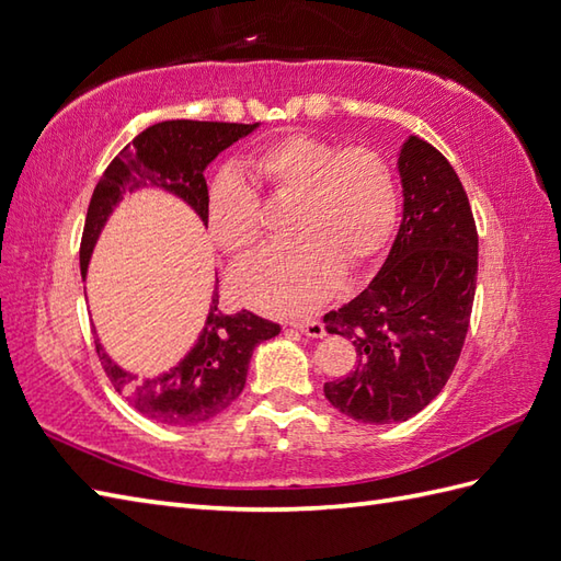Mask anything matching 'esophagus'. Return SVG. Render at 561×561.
Masks as SVG:
<instances>
[{"label": "esophagus", "mask_w": 561, "mask_h": 561, "mask_svg": "<svg viewBox=\"0 0 561 561\" xmlns=\"http://www.w3.org/2000/svg\"><path fill=\"white\" fill-rule=\"evenodd\" d=\"M291 328L308 334V336H316V340L324 334V324L320 320H296V322H291Z\"/></svg>", "instance_id": "esophagus-1"}]
</instances>
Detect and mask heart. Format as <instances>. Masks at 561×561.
Instances as JSON below:
<instances>
[{"mask_svg": "<svg viewBox=\"0 0 561 561\" xmlns=\"http://www.w3.org/2000/svg\"><path fill=\"white\" fill-rule=\"evenodd\" d=\"M260 191L291 203L289 245L267 249L231 277L241 304L270 316H304L336 291L344 267L356 272L385 253L397 227L394 167L375 148H340L312 134H289L245 164ZM207 229L219 249L243 255L263 233L255 191L233 174L207 188Z\"/></svg>", "mask_w": 561, "mask_h": 561, "instance_id": "obj_1", "label": "heart"}]
</instances>
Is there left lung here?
<instances>
[{
    "label": "left lung",
    "instance_id": "8db88e82",
    "mask_svg": "<svg viewBox=\"0 0 561 561\" xmlns=\"http://www.w3.org/2000/svg\"><path fill=\"white\" fill-rule=\"evenodd\" d=\"M403 219L382 270L324 316L356 346V366L324 382L334 409L360 423H401L433 401L461 356L478 275L471 203L445 154L409 136L399 154Z\"/></svg>",
    "mask_w": 561,
    "mask_h": 561
}]
</instances>
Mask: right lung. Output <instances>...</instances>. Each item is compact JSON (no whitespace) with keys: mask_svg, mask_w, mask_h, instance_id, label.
Instances as JSON below:
<instances>
[{"mask_svg":"<svg viewBox=\"0 0 561 561\" xmlns=\"http://www.w3.org/2000/svg\"><path fill=\"white\" fill-rule=\"evenodd\" d=\"M255 126L174 119L138 134L104 169L90 198L81 239V275L85 277L88 260L104 221L126 191L154 186L174 193L207 225L205 167L231 142L249 136ZM217 306L219 279L205 328L188 356L176 368L146 382L112 363L95 340L98 358L112 387L146 419L172 427H188L215 419L243 392L253 348L279 334L277 322L257 318L251 310L225 312Z\"/></svg>","mask_w":561,"mask_h":561,"instance_id":"right-lung-1","label":"right lung"}]
</instances>
